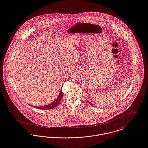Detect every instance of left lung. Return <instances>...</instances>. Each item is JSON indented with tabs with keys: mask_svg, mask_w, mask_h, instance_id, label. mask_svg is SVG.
<instances>
[{
	"mask_svg": "<svg viewBox=\"0 0 148 148\" xmlns=\"http://www.w3.org/2000/svg\"><path fill=\"white\" fill-rule=\"evenodd\" d=\"M89 103H90V104H91V103H90V102H89Z\"/></svg>",
	"mask_w": 148,
	"mask_h": 148,
	"instance_id": "1",
	"label": "left lung"
}]
</instances>
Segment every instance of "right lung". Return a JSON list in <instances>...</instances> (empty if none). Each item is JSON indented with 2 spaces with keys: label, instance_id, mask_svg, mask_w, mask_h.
<instances>
[{
  "label": "right lung",
  "instance_id": "obj_1",
  "mask_svg": "<svg viewBox=\"0 0 148 148\" xmlns=\"http://www.w3.org/2000/svg\"><path fill=\"white\" fill-rule=\"evenodd\" d=\"M63 97V92L62 90H60V93L59 94L58 97H57V98L53 102L51 103L50 104L46 105V106H40V107H36V108L38 109H41V110H49V109H52L58 106V105L60 101L62 100Z\"/></svg>",
  "mask_w": 148,
  "mask_h": 148
}]
</instances>
